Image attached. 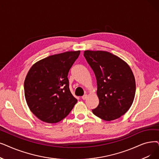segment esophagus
<instances>
[{
  "instance_id": "esophagus-1",
  "label": "esophagus",
  "mask_w": 159,
  "mask_h": 159,
  "mask_svg": "<svg viewBox=\"0 0 159 159\" xmlns=\"http://www.w3.org/2000/svg\"><path fill=\"white\" fill-rule=\"evenodd\" d=\"M87 97H88V95H87L86 94H85V95H84L82 97V99H83V100H85V99L87 98Z\"/></svg>"
}]
</instances>
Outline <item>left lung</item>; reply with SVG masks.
I'll use <instances>...</instances> for the list:
<instances>
[{"label": "left lung", "instance_id": "obj_1", "mask_svg": "<svg viewBox=\"0 0 159 159\" xmlns=\"http://www.w3.org/2000/svg\"><path fill=\"white\" fill-rule=\"evenodd\" d=\"M84 56L95 73L98 85L99 103L93 113L105 121L120 118L128 111L135 96L136 82L130 67L107 51L87 50Z\"/></svg>", "mask_w": 159, "mask_h": 159}]
</instances>
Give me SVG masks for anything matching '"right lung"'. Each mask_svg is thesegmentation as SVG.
Instances as JSON below:
<instances>
[{"label":"right lung","instance_id":"obj_1","mask_svg":"<svg viewBox=\"0 0 159 159\" xmlns=\"http://www.w3.org/2000/svg\"><path fill=\"white\" fill-rule=\"evenodd\" d=\"M80 51H67L34 64L24 83L25 96L30 111L41 121L55 123L70 114L77 100L69 87V71Z\"/></svg>","mask_w":159,"mask_h":159}]
</instances>
